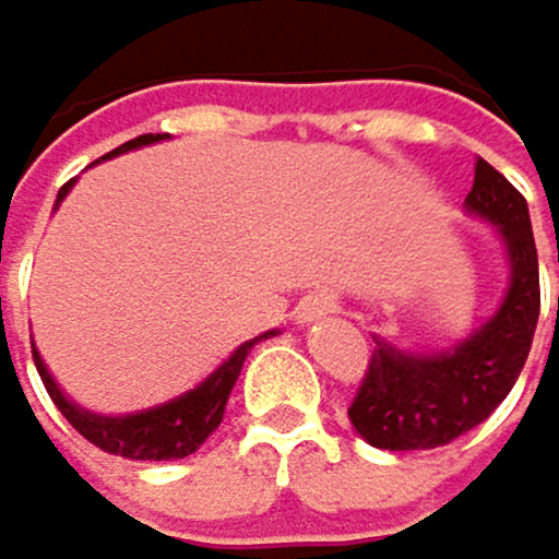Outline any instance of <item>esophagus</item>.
Returning <instances> with one entry per match:
<instances>
[{
	"label": "esophagus",
	"instance_id": "obj_1",
	"mask_svg": "<svg viewBox=\"0 0 559 559\" xmlns=\"http://www.w3.org/2000/svg\"><path fill=\"white\" fill-rule=\"evenodd\" d=\"M332 312H335V295L332 292H312V295H305L295 305V319L301 325H312V322H319V319H325Z\"/></svg>",
	"mask_w": 559,
	"mask_h": 559
}]
</instances>
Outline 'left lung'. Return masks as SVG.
Instances as JSON below:
<instances>
[{
    "label": "left lung",
    "instance_id": "obj_1",
    "mask_svg": "<svg viewBox=\"0 0 559 559\" xmlns=\"http://www.w3.org/2000/svg\"><path fill=\"white\" fill-rule=\"evenodd\" d=\"M468 216L499 230L509 282L496 312L448 349H404L373 335L349 420L362 441L386 451H428L478 428L516 383L539 319V261L530 206L486 158L475 163ZM559 261V243H557Z\"/></svg>",
    "mask_w": 559,
    "mask_h": 559
}]
</instances>
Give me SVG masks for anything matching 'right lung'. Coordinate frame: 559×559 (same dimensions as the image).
Returning <instances> with one entry per match:
<instances>
[{"mask_svg":"<svg viewBox=\"0 0 559 559\" xmlns=\"http://www.w3.org/2000/svg\"><path fill=\"white\" fill-rule=\"evenodd\" d=\"M163 139H169V135H139V139L118 145L115 152H108L105 158H115L121 152L163 142ZM70 186H73V179L57 193V206L70 193ZM271 335H277V332L271 329V332H261L258 340L240 343L193 390L173 396V401H166V404H155V407H145V411H131V414H94V411H87L81 404H73L70 396L60 390V383L53 380V373L47 370V362H43L36 346H33V359H36V370L43 377V386H47V393L53 396V404L60 407V414L91 444H97L100 451H108V454H121V459H131V462H173V459H186V454H193L219 428V420H224V411H227V401H230V390H234V383H237V377L243 370L247 353H251L261 340H271Z\"/></svg>","mask_w":559,"mask_h":559,"instance_id":"add662e5","label":"right lung"}]
</instances>
